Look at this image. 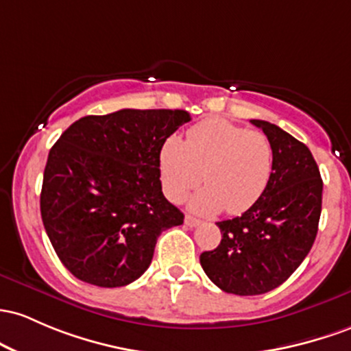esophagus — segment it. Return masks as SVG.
Returning a JSON list of instances; mask_svg holds the SVG:
<instances>
[{"label":"esophagus","instance_id":"esophagus-1","mask_svg":"<svg viewBox=\"0 0 351 351\" xmlns=\"http://www.w3.org/2000/svg\"><path fill=\"white\" fill-rule=\"evenodd\" d=\"M184 222H186L187 227H197L200 223V220L195 219V217H192V215H186Z\"/></svg>","mask_w":351,"mask_h":351}]
</instances>
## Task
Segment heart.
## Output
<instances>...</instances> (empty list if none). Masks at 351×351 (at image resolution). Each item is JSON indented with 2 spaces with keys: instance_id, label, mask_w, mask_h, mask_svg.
I'll return each instance as SVG.
<instances>
[{
  "instance_id": "1",
  "label": "heart",
  "mask_w": 351,
  "mask_h": 351,
  "mask_svg": "<svg viewBox=\"0 0 351 351\" xmlns=\"http://www.w3.org/2000/svg\"><path fill=\"white\" fill-rule=\"evenodd\" d=\"M165 195L180 202L202 180L206 189L191 200L199 214H242L261 200L274 172L269 137L226 119H208L187 131L186 143L171 136L159 152Z\"/></svg>"
}]
</instances>
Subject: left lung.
I'll return each mask as SVG.
<instances>
[{
  "label": "left lung",
  "mask_w": 351,
  "mask_h": 351,
  "mask_svg": "<svg viewBox=\"0 0 351 351\" xmlns=\"http://www.w3.org/2000/svg\"><path fill=\"white\" fill-rule=\"evenodd\" d=\"M274 147L267 191L240 217L217 222V249L200 254V265L220 290L261 295L282 285L312 249L322 214L320 171L312 152L278 125L252 119Z\"/></svg>",
  "instance_id": "obj_1"
}]
</instances>
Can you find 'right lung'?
I'll return each mask as SVG.
<instances>
[{"mask_svg":"<svg viewBox=\"0 0 351 351\" xmlns=\"http://www.w3.org/2000/svg\"><path fill=\"white\" fill-rule=\"evenodd\" d=\"M189 121L180 109H121L81 117L51 147L41 217L74 277L128 285L149 269L157 237L184 222L162 194L159 152Z\"/></svg>","mask_w":351,"mask_h":351,"instance_id":"add662e5","label":"right lung"}]
</instances>
